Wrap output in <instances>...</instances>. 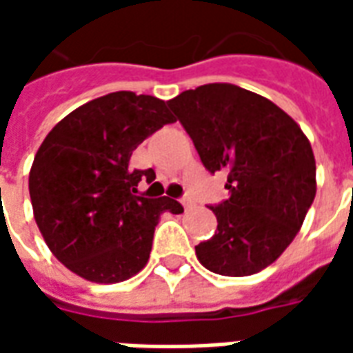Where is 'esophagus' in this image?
Returning a JSON list of instances; mask_svg holds the SVG:
<instances>
[{"label": "esophagus", "instance_id": "esophagus-1", "mask_svg": "<svg viewBox=\"0 0 353 353\" xmlns=\"http://www.w3.org/2000/svg\"><path fill=\"white\" fill-rule=\"evenodd\" d=\"M181 204H183L185 210H191V206H192V199H191V196H189V194H185L183 199H181Z\"/></svg>", "mask_w": 353, "mask_h": 353}]
</instances>
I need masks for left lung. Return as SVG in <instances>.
<instances>
[{"mask_svg": "<svg viewBox=\"0 0 353 353\" xmlns=\"http://www.w3.org/2000/svg\"><path fill=\"white\" fill-rule=\"evenodd\" d=\"M208 172H225L230 196L212 206L217 230L194 252L208 270L252 276L272 265L316 196V159L301 126L276 103L230 83L168 101Z\"/></svg>", "mask_w": 353, "mask_h": 353, "instance_id": "1", "label": "left lung"}]
</instances>
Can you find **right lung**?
Returning <instances> with one entry per match:
<instances>
[{"mask_svg": "<svg viewBox=\"0 0 353 353\" xmlns=\"http://www.w3.org/2000/svg\"><path fill=\"white\" fill-rule=\"evenodd\" d=\"M176 119L166 101L119 90L87 101L47 134L30 170L34 217L52 255L94 283H119L149 261L161 214H181L172 199L138 196L132 151Z\"/></svg>", "mask_w": 353, "mask_h": 353, "instance_id": "right-lung-1", "label": "right lung"}]
</instances>
